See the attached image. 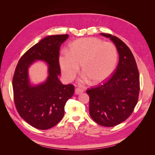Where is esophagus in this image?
Listing matches in <instances>:
<instances>
[{
  "label": "esophagus",
  "instance_id": "esophagus-1",
  "mask_svg": "<svg viewBox=\"0 0 155 155\" xmlns=\"http://www.w3.org/2000/svg\"><path fill=\"white\" fill-rule=\"evenodd\" d=\"M83 92V91L80 88H76V90H75V94H80Z\"/></svg>",
  "mask_w": 155,
  "mask_h": 155
}]
</instances>
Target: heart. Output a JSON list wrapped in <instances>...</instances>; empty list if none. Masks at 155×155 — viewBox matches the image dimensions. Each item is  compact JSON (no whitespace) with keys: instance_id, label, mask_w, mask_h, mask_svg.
Wrapping results in <instances>:
<instances>
[{"instance_id":"b5f03b06","label":"heart","mask_w":155,"mask_h":155,"mask_svg":"<svg viewBox=\"0 0 155 155\" xmlns=\"http://www.w3.org/2000/svg\"><path fill=\"white\" fill-rule=\"evenodd\" d=\"M118 52L110 42H104L96 37H85L74 41L69 51H63L59 64L63 78L72 81L76 78L81 65L84 74L81 83L91 81L97 84L110 78L117 67Z\"/></svg>"}]
</instances>
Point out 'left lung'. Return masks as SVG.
<instances>
[{
    "instance_id": "1",
    "label": "left lung",
    "mask_w": 155,
    "mask_h": 155,
    "mask_svg": "<svg viewBox=\"0 0 155 155\" xmlns=\"http://www.w3.org/2000/svg\"><path fill=\"white\" fill-rule=\"evenodd\" d=\"M100 34L114 43L119 54V63L110 78L86 92L89 96V113L92 120L110 127L123 122L132 114L138 100L140 76L128 46L116 36Z\"/></svg>"
}]
</instances>
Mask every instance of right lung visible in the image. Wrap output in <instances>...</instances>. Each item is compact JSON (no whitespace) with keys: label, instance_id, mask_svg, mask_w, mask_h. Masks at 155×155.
Wrapping results in <instances>:
<instances>
[{"label":"right lung","instance_id":"obj_1","mask_svg":"<svg viewBox=\"0 0 155 155\" xmlns=\"http://www.w3.org/2000/svg\"><path fill=\"white\" fill-rule=\"evenodd\" d=\"M68 34L49 35L25 53L18 62L12 85L14 102L22 118L34 127L46 130L53 127L63 118L64 105L74 92L71 84L63 85L59 76L60 46ZM37 60L48 64L49 76L39 85H31L28 68Z\"/></svg>","mask_w":155,"mask_h":155}]
</instances>
